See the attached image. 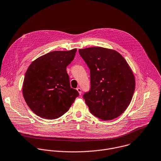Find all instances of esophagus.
Here are the masks:
<instances>
[{"label":"esophagus","instance_id":"1","mask_svg":"<svg viewBox=\"0 0 161 161\" xmlns=\"http://www.w3.org/2000/svg\"><path fill=\"white\" fill-rule=\"evenodd\" d=\"M76 90H77V91L78 92L79 94H80V95H81V89L80 88H79V87H78V88H76Z\"/></svg>","mask_w":161,"mask_h":161}]
</instances>
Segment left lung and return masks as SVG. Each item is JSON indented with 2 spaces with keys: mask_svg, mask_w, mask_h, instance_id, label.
Segmentation results:
<instances>
[{
  "mask_svg": "<svg viewBox=\"0 0 161 161\" xmlns=\"http://www.w3.org/2000/svg\"><path fill=\"white\" fill-rule=\"evenodd\" d=\"M90 69V89L83 98L90 112L104 121L115 119L127 109L135 88L134 75L119 53L100 47L79 49Z\"/></svg>",
  "mask_w": 161,
  "mask_h": 161,
  "instance_id": "obj_1",
  "label": "left lung"
}]
</instances>
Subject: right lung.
Segmentation results:
<instances>
[{"label": "right lung", "instance_id": "add662e5", "mask_svg": "<svg viewBox=\"0 0 161 161\" xmlns=\"http://www.w3.org/2000/svg\"><path fill=\"white\" fill-rule=\"evenodd\" d=\"M76 52V48L52 51L35 60L28 67L23 94L27 105L37 116L48 119L59 118L78 97V92L70 86L66 71Z\"/></svg>", "mask_w": 161, "mask_h": 161}]
</instances>
